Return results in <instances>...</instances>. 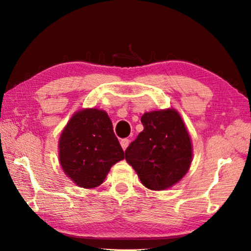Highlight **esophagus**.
I'll list each match as a JSON object with an SVG mask.
<instances>
[{"label":"esophagus","mask_w":251,"mask_h":251,"mask_svg":"<svg viewBox=\"0 0 251 251\" xmlns=\"http://www.w3.org/2000/svg\"><path fill=\"white\" fill-rule=\"evenodd\" d=\"M128 144H129V141H128V139H126V138L122 139V141H121V146L124 151L127 148V146H128Z\"/></svg>","instance_id":"1"}]
</instances>
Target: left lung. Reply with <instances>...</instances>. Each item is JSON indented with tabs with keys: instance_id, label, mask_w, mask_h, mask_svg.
I'll list each match as a JSON object with an SVG mask.
<instances>
[{
	"instance_id": "left-lung-1",
	"label": "left lung",
	"mask_w": 251,
	"mask_h": 251,
	"mask_svg": "<svg viewBox=\"0 0 251 251\" xmlns=\"http://www.w3.org/2000/svg\"><path fill=\"white\" fill-rule=\"evenodd\" d=\"M142 124L144 130L126 148L125 159L147 188H169L185 176L192 163L188 131L175 109L145 113Z\"/></svg>"
}]
</instances>
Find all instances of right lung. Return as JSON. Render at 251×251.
<instances>
[{
    "mask_svg": "<svg viewBox=\"0 0 251 251\" xmlns=\"http://www.w3.org/2000/svg\"><path fill=\"white\" fill-rule=\"evenodd\" d=\"M125 158L106 112L88 108L77 112L59 137L63 171L83 188L100 186L110 167Z\"/></svg>",
    "mask_w": 251,
    "mask_h": 251,
    "instance_id": "obj_1",
    "label": "right lung"
}]
</instances>
